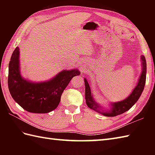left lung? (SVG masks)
<instances>
[{
  "label": "left lung",
  "mask_w": 155,
  "mask_h": 155,
  "mask_svg": "<svg viewBox=\"0 0 155 155\" xmlns=\"http://www.w3.org/2000/svg\"><path fill=\"white\" fill-rule=\"evenodd\" d=\"M141 58H142L143 61V71L137 87L133 90L130 96L127 98H126V99L123 101L118 102V103H113V108H112L110 111L104 112V113H101V112L98 110V108H99V107L98 106V104L95 103L94 101L93 100V97H92L91 95V91L89 84H88V83L86 80V78H84L85 99H86L87 106L90 108H91V109L96 110L98 112V113H101V114H103L107 117L117 116V115L123 114L126 111L129 110L130 108L136 103V102L140 97L141 93H143V91L144 90V85H145L147 72L146 60L144 56H143Z\"/></svg>",
  "instance_id": "1"
}]
</instances>
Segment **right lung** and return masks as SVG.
I'll return each instance as SVG.
<instances>
[{
  "label": "right lung",
  "instance_id": "add662e5",
  "mask_svg": "<svg viewBox=\"0 0 155 155\" xmlns=\"http://www.w3.org/2000/svg\"><path fill=\"white\" fill-rule=\"evenodd\" d=\"M18 58L19 48L16 47L9 62L8 86L13 99L30 113H47L54 110L69 82L80 74L77 69L63 71L48 82L30 83L21 77Z\"/></svg>",
  "mask_w": 155,
  "mask_h": 155
}]
</instances>
